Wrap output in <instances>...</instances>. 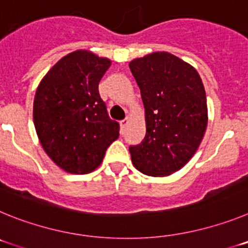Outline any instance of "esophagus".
I'll list each match as a JSON object with an SVG mask.
<instances>
[{
    "instance_id": "obj_1",
    "label": "esophagus",
    "mask_w": 248,
    "mask_h": 248,
    "mask_svg": "<svg viewBox=\"0 0 248 248\" xmlns=\"http://www.w3.org/2000/svg\"><path fill=\"white\" fill-rule=\"evenodd\" d=\"M126 124H128V119H124V120H122V122H120V129H122V131H124Z\"/></svg>"
}]
</instances>
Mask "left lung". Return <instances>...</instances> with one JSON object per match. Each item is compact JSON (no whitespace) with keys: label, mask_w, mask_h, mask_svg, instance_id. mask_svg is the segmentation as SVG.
I'll return each mask as SVG.
<instances>
[{"label":"left lung","mask_w":248,"mask_h":248,"mask_svg":"<svg viewBox=\"0 0 248 248\" xmlns=\"http://www.w3.org/2000/svg\"><path fill=\"white\" fill-rule=\"evenodd\" d=\"M141 93L146 134L130 146L131 161L148 176H168L189 163L207 128V102L200 74L169 52L129 63Z\"/></svg>","instance_id":"1"}]
</instances>
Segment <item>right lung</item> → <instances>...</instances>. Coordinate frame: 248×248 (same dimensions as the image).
I'll list each match as a JSON object with an SVG mask.
<instances>
[{
	"label": "right lung",
	"mask_w": 248,
	"mask_h": 248,
	"mask_svg": "<svg viewBox=\"0 0 248 248\" xmlns=\"http://www.w3.org/2000/svg\"><path fill=\"white\" fill-rule=\"evenodd\" d=\"M111 61L87 49L62 57L46 73L33 100V123L43 150L71 174H88L102 164L119 137L98 91Z\"/></svg>",
	"instance_id": "1"
}]
</instances>
